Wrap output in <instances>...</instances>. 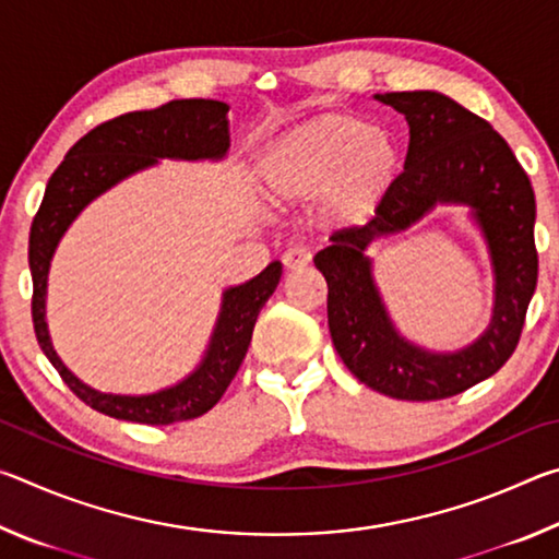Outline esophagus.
Returning <instances> with one entry per match:
<instances>
[{"label":"esophagus","mask_w":559,"mask_h":559,"mask_svg":"<svg viewBox=\"0 0 559 559\" xmlns=\"http://www.w3.org/2000/svg\"><path fill=\"white\" fill-rule=\"evenodd\" d=\"M310 259H313V251L306 249V246H293L286 253H283V266L286 269H302L308 266Z\"/></svg>","instance_id":"34e87169"}]
</instances>
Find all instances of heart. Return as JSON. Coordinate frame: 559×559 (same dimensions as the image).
Listing matches in <instances>:
<instances>
[{"mask_svg": "<svg viewBox=\"0 0 559 559\" xmlns=\"http://www.w3.org/2000/svg\"><path fill=\"white\" fill-rule=\"evenodd\" d=\"M396 173L400 150L390 132L340 112L290 130L271 147L263 167L276 200L302 202L323 192V210L337 224L365 222Z\"/></svg>", "mask_w": 559, "mask_h": 559, "instance_id": "b5f03b06", "label": "heart"}]
</instances>
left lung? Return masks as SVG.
<instances>
[{
  "label": "left lung",
  "instance_id": "8db88e82",
  "mask_svg": "<svg viewBox=\"0 0 559 559\" xmlns=\"http://www.w3.org/2000/svg\"><path fill=\"white\" fill-rule=\"evenodd\" d=\"M404 112V173L365 226H345L316 253L328 281V325L347 370L370 390L406 402L449 400L488 380L515 353L537 286L535 192L490 122L433 91L377 96ZM437 201L474 206L497 266L495 320L478 344L453 356L424 354L391 328L364 249L374 235L411 225Z\"/></svg>",
  "mask_w": 559,
  "mask_h": 559
}]
</instances>
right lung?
Segmentation results:
<instances>
[{
  "mask_svg": "<svg viewBox=\"0 0 559 559\" xmlns=\"http://www.w3.org/2000/svg\"><path fill=\"white\" fill-rule=\"evenodd\" d=\"M226 110L229 106L222 100L189 98L169 100L163 108L126 112V116L100 122L66 153L63 163L56 167L46 185L41 206L32 222L29 269L34 281L32 320L36 340L56 372L61 374V380L69 384V390L91 409L112 416V419L163 427V424L197 419L210 412L239 372L261 308L266 306L281 281V263H269L257 278L224 293L219 323H216L210 353L200 370L173 390L147 396H120L100 394L79 382L53 353L44 320L46 276H49L53 249L75 219V214L93 197L106 192L122 177L155 165L157 157H224L229 150Z\"/></svg>",
  "mask_w": 559,
  "mask_h": 559,
  "instance_id": "add662e5",
  "label": "right lung"
}]
</instances>
